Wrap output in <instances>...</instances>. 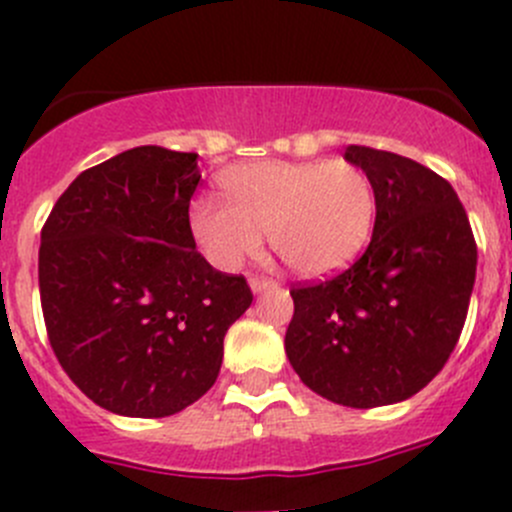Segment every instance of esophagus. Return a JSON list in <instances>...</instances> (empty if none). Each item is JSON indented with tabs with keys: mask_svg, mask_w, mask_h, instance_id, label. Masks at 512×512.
Masks as SVG:
<instances>
[{
	"mask_svg": "<svg viewBox=\"0 0 512 512\" xmlns=\"http://www.w3.org/2000/svg\"><path fill=\"white\" fill-rule=\"evenodd\" d=\"M272 287H277V282L265 280V277H250V289H252V292H255V294L267 292V289H272Z\"/></svg>",
	"mask_w": 512,
	"mask_h": 512,
	"instance_id": "1",
	"label": "esophagus"
}]
</instances>
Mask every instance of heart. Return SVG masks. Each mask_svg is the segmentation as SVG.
Masks as SVG:
<instances>
[{"mask_svg": "<svg viewBox=\"0 0 512 512\" xmlns=\"http://www.w3.org/2000/svg\"><path fill=\"white\" fill-rule=\"evenodd\" d=\"M225 203L198 198L188 227L205 260L232 272L270 245L302 277L349 267L369 242L376 195L369 175L347 160H262L220 180Z\"/></svg>", "mask_w": 512, "mask_h": 512, "instance_id": "1", "label": "heart"}]
</instances>
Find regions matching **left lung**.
I'll use <instances>...</instances> for the list:
<instances>
[{"instance_id":"left-lung-1","label":"left lung","mask_w":512,"mask_h":512,"mask_svg":"<svg viewBox=\"0 0 512 512\" xmlns=\"http://www.w3.org/2000/svg\"><path fill=\"white\" fill-rule=\"evenodd\" d=\"M369 175L374 235L342 275L294 287L285 352L299 379L352 409L418 394L461 337L476 282L471 223L448 180L416 160L349 146Z\"/></svg>"}]
</instances>
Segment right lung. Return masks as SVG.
<instances>
[{
    "label": "right lung",
    "instance_id": "obj_1",
    "mask_svg": "<svg viewBox=\"0 0 512 512\" xmlns=\"http://www.w3.org/2000/svg\"><path fill=\"white\" fill-rule=\"evenodd\" d=\"M198 153L138 146L84 170L41 230L51 349L101 409L163 418L215 384L223 339L252 304L245 277L195 250Z\"/></svg>",
    "mask_w": 512,
    "mask_h": 512
}]
</instances>
